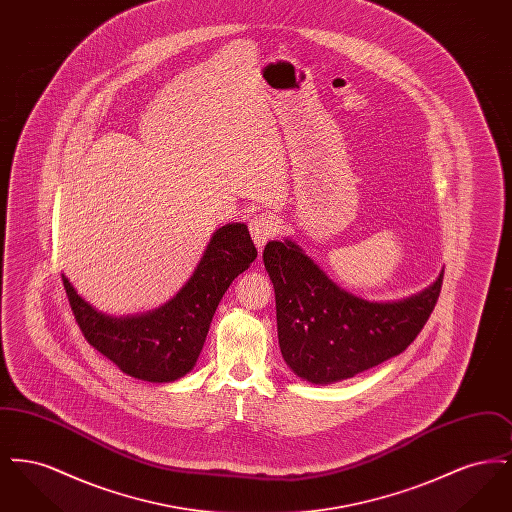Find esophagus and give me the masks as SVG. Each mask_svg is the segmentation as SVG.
<instances>
[{
	"label": "esophagus",
	"instance_id": "obj_1",
	"mask_svg": "<svg viewBox=\"0 0 512 512\" xmlns=\"http://www.w3.org/2000/svg\"><path fill=\"white\" fill-rule=\"evenodd\" d=\"M249 232L255 245L259 249H263L270 238H274L278 234V222L267 213H259L255 217L249 219Z\"/></svg>",
	"mask_w": 512,
	"mask_h": 512
}]
</instances>
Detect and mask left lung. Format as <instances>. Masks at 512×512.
Segmentation results:
<instances>
[{"label": "left lung", "instance_id": "obj_1", "mask_svg": "<svg viewBox=\"0 0 512 512\" xmlns=\"http://www.w3.org/2000/svg\"><path fill=\"white\" fill-rule=\"evenodd\" d=\"M274 284L286 365L311 384H332L403 353L438 303L443 272L424 292L376 303L341 290L292 240L263 251Z\"/></svg>", "mask_w": 512, "mask_h": 512}]
</instances>
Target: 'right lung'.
<instances>
[{"mask_svg":"<svg viewBox=\"0 0 512 512\" xmlns=\"http://www.w3.org/2000/svg\"><path fill=\"white\" fill-rule=\"evenodd\" d=\"M257 259L242 222L219 228L188 284L163 307L138 317H109L84 301L69 278L63 286L86 341L124 374L165 384L194 368L213 315L232 280Z\"/></svg>","mask_w":512,"mask_h":512,"instance_id":"1","label":"right lung"}]
</instances>
